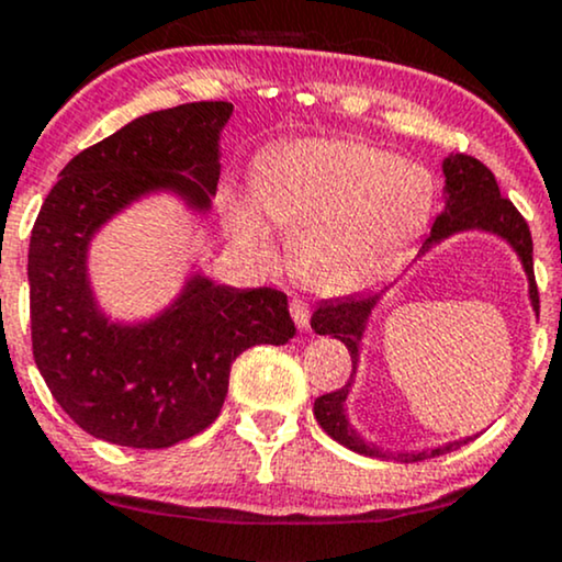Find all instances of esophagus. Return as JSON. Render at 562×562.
<instances>
[{
    "mask_svg": "<svg viewBox=\"0 0 562 562\" xmlns=\"http://www.w3.org/2000/svg\"><path fill=\"white\" fill-rule=\"evenodd\" d=\"M290 314H293V322L299 330H306L308 327V306L301 299L290 301Z\"/></svg>",
    "mask_w": 562,
    "mask_h": 562,
    "instance_id": "obj_1",
    "label": "esophagus"
}]
</instances>
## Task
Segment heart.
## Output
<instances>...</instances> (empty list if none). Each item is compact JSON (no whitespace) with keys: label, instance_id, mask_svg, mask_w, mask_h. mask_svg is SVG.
<instances>
[{"label":"heart","instance_id":"obj_1","mask_svg":"<svg viewBox=\"0 0 562 562\" xmlns=\"http://www.w3.org/2000/svg\"><path fill=\"white\" fill-rule=\"evenodd\" d=\"M434 177L357 139H295L259 164L255 198L227 203L235 240L272 261V232L293 237L290 261L306 288L344 295L402 267L434 211Z\"/></svg>","mask_w":562,"mask_h":562}]
</instances>
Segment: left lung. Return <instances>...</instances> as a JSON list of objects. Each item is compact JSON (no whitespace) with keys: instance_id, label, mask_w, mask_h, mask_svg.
Returning <instances> with one entry per match:
<instances>
[{"instance_id":"1","label":"left lung","mask_w":562,"mask_h":562,"mask_svg":"<svg viewBox=\"0 0 562 562\" xmlns=\"http://www.w3.org/2000/svg\"><path fill=\"white\" fill-rule=\"evenodd\" d=\"M443 177H447V205L438 214L434 222V229H430V237L423 243L420 256L425 250L434 248L436 243L447 240V237L457 235V232L468 229H483L492 232V235L502 237V240L509 243V248L518 254L520 263H524L526 277H528V299H531L533 312L539 314V290L537 280H533V243L531 232H528L526 218L518 214L513 203L507 198L499 195V184H496L494 173L481 164L479 158L473 156H449L443 160ZM380 301V295H346V299H330L322 301L319 308L312 317V330L319 335H330V338L340 340L351 353V380L344 385V389L325 393L314 402V417L322 425L327 436L335 438L338 443H344L346 449L357 451V454L364 457H380V460H398V462H420L428 460V457L447 454L451 449H460L462 443H468L470 438H462V441H449L447 447H436L430 451H417V454H409V451H402V454H391V451L378 449L375 443H367L357 430L351 428L346 417V398L348 391H351L353 375H357L359 367V344L364 338V327L370 322L372 308Z\"/></svg>"}]
</instances>
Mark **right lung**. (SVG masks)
I'll return each mask as SVG.
<instances>
[{
  "mask_svg": "<svg viewBox=\"0 0 562 562\" xmlns=\"http://www.w3.org/2000/svg\"><path fill=\"white\" fill-rule=\"evenodd\" d=\"M232 102H187L134 119L60 171L29 245L31 344L55 402L89 436L166 449L216 420L229 367L250 346L295 335L288 295L192 274L158 317L121 325L97 306L87 254L115 214L150 192L211 209L218 134Z\"/></svg>",
  "mask_w": 562,
  "mask_h": 562,
  "instance_id": "right-lung-1",
  "label": "right lung"
}]
</instances>
